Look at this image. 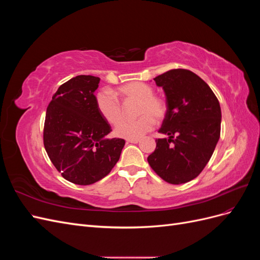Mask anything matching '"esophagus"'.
<instances>
[{
  "mask_svg": "<svg viewBox=\"0 0 260 260\" xmlns=\"http://www.w3.org/2000/svg\"><path fill=\"white\" fill-rule=\"evenodd\" d=\"M140 142V139H127V143H138Z\"/></svg>",
  "mask_w": 260,
  "mask_h": 260,
  "instance_id": "esophagus-1",
  "label": "esophagus"
}]
</instances>
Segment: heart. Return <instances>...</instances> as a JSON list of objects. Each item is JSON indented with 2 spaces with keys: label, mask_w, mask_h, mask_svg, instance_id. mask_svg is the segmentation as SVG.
<instances>
[{
  "label": "heart",
  "mask_w": 260,
  "mask_h": 260,
  "mask_svg": "<svg viewBox=\"0 0 260 260\" xmlns=\"http://www.w3.org/2000/svg\"><path fill=\"white\" fill-rule=\"evenodd\" d=\"M117 94L123 103L137 102L136 120L121 121L122 106L114 94L107 90L100 91L95 104L100 115L111 124H117L116 135L123 139H139L154 128L155 121L160 122L167 113V104L161 98L154 95V90L143 82H129L120 85Z\"/></svg>",
  "instance_id": "b5f03b06"
}]
</instances>
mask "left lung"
<instances>
[{
    "label": "left lung",
    "mask_w": 260,
    "mask_h": 260,
    "mask_svg": "<svg viewBox=\"0 0 260 260\" xmlns=\"http://www.w3.org/2000/svg\"><path fill=\"white\" fill-rule=\"evenodd\" d=\"M166 94L167 113L147 157L152 169L171 184L186 183L205 168L220 138L221 109L209 85L187 69H171L154 78Z\"/></svg>",
    "instance_id": "8db88e82"
}]
</instances>
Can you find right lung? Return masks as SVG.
I'll return each mask as SVG.
<instances>
[{"label": "right lung", "mask_w": 260, "mask_h": 260, "mask_svg": "<svg viewBox=\"0 0 260 260\" xmlns=\"http://www.w3.org/2000/svg\"><path fill=\"white\" fill-rule=\"evenodd\" d=\"M100 78L80 75L62 83L46 108L43 143L51 161L69 182L89 185L112 171L123 139H106L112 128L96 108Z\"/></svg>", "instance_id": "right-lung-1"}]
</instances>
